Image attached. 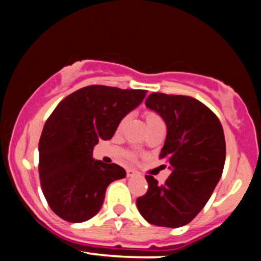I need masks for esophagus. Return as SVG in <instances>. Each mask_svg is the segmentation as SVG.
I'll use <instances>...</instances> for the list:
<instances>
[{
  "instance_id": "obj_1",
  "label": "esophagus",
  "mask_w": 261,
  "mask_h": 261,
  "mask_svg": "<svg viewBox=\"0 0 261 261\" xmlns=\"http://www.w3.org/2000/svg\"><path fill=\"white\" fill-rule=\"evenodd\" d=\"M126 175L128 176V178H133V176L139 175V173H137L136 170H134V169H127L126 170Z\"/></svg>"
}]
</instances>
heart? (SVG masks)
I'll list each match as a JSON object with an SVG mask.
<instances>
[{
	"label": "heart",
	"instance_id": "heart-1",
	"mask_svg": "<svg viewBox=\"0 0 261 261\" xmlns=\"http://www.w3.org/2000/svg\"><path fill=\"white\" fill-rule=\"evenodd\" d=\"M146 120H147V126H149V125L157 124V122H163V121H162V119L160 118V116H158L157 114L153 113V112H147V113H146ZM126 121H127V116H125V118L121 119V121L119 122V125H118L119 130H120V128H122V126H124L125 122H126Z\"/></svg>",
	"mask_w": 261,
	"mask_h": 261
}]
</instances>
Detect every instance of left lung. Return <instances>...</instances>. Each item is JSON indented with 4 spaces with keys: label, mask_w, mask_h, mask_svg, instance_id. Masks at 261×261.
Segmentation results:
<instances>
[{
    "label": "left lung",
    "mask_w": 261,
    "mask_h": 261,
    "mask_svg": "<svg viewBox=\"0 0 261 261\" xmlns=\"http://www.w3.org/2000/svg\"><path fill=\"white\" fill-rule=\"evenodd\" d=\"M146 107L167 125L160 157L168 161L172 173L164 184L146 175L148 190L136 205L148 223L178 228L197 216L220 181L226 161L223 128L205 104L187 95L152 93Z\"/></svg>",
    "instance_id": "left-lung-1"
}]
</instances>
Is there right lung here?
<instances>
[{
    "label": "right lung",
    "mask_w": 261,
    "mask_h": 261,
    "mask_svg": "<svg viewBox=\"0 0 261 261\" xmlns=\"http://www.w3.org/2000/svg\"><path fill=\"white\" fill-rule=\"evenodd\" d=\"M142 89L88 86L67 95L45 122L39 141V176L50 208L71 223L99 212L110 182L126 176L118 164L93 158L99 140L145 99Z\"/></svg>",
    "instance_id": "right-lung-1"
}]
</instances>
